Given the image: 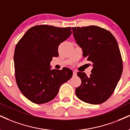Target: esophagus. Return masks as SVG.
Wrapping results in <instances>:
<instances>
[{"mask_svg": "<svg viewBox=\"0 0 130 130\" xmlns=\"http://www.w3.org/2000/svg\"><path fill=\"white\" fill-rule=\"evenodd\" d=\"M76 74H77V71L76 70H73V74L76 75Z\"/></svg>", "mask_w": 130, "mask_h": 130, "instance_id": "1", "label": "esophagus"}]
</instances>
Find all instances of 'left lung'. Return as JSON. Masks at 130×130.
Listing matches in <instances>:
<instances>
[{
  "instance_id": "left-lung-1",
  "label": "left lung",
  "mask_w": 130,
  "mask_h": 130,
  "mask_svg": "<svg viewBox=\"0 0 130 130\" xmlns=\"http://www.w3.org/2000/svg\"><path fill=\"white\" fill-rule=\"evenodd\" d=\"M83 56L93 63L91 74L78 72L81 85L76 89L79 99L90 104L105 102L111 96L123 70L118 42L109 31L97 26L72 28Z\"/></svg>"
}]
</instances>
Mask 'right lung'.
I'll return each mask as SVG.
<instances>
[{
    "label": "right lung",
    "mask_w": 130,
    "mask_h": 130,
    "mask_svg": "<svg viewBox=\"0 0 130 130\" xmlns=\"http://www.w3.org/2000/svg\"><path fill=\"white\" fill-rule=\"evenodd\" d=\"M72 33L70 27L41 25L29 28L16 45L14 54L18 86L25 98L37 104L52 101L62 84L71 79L68 68L51 70L59 45Z\"/></svg>",
    "instance_id": "obj_1"
}]
</instances>
